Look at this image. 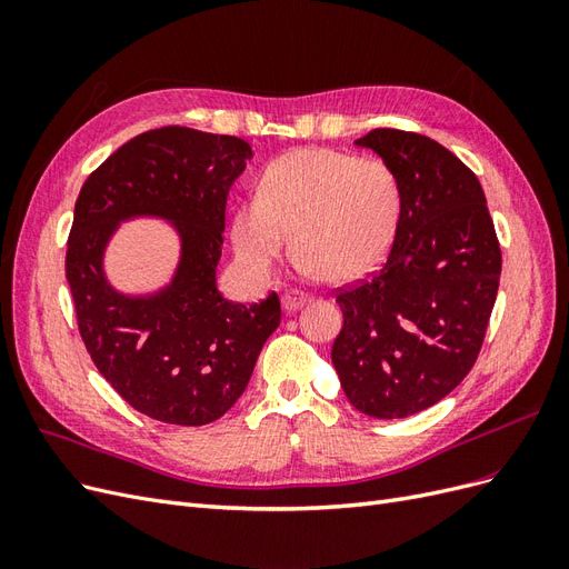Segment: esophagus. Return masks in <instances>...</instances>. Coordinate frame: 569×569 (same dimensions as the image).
Wrapping results in <instances>:
<instances>
[{
	"instance_id": "obj_1",
	"label": "esophagus",
	"mask_w": 569,
	"mask_h": 569,
	"mask_svg": "<svg viewBox=\"0 0 569 569\" xmlns=\"http://www.w3.org/2000/svg\"><path fill=\"white\" fill-rule=\"evenodd\" d=\"M308 301H311V297L303 295V291L289 289V291H284V297H282V308H284L287 313H295V311H299L301 306H306Z\"/></svg>"
}]
</instances>
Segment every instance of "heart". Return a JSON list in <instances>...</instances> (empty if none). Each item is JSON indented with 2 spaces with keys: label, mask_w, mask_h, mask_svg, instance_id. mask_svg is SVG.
<instances>
[{
  "label": "heart",
  "mask_w": 569,
  "mask_h": 569,
  "mask_svg": "<svg viewBox=\"0 0 569 569\" xmlns=\"http://www.w3.org/2000/svg\"><path fill=\"white\" fill-rule=\"evenodd\" d=\"M399 218L401 187L385 161L306 147L263 170L258 197L237 206L230 237L253 274H268L295 234L301 274L349 282L385 261Z\"/></svg>",
  "instance_id": "b5f03b06"
}]
</instances>
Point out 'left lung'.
<instances>
[{"mask_svg":"<svg viewBox=\"0 0 569 569\" xmlns=\"http://www.w3.org/2000/svg\"><path fill=\"white\" fill-rule=\"evenodd\" d=\"M401 187L385 266L339 291L332 366L351 406L396 420L439 403L475 366L501 280L487 197L456 153L418 132L380 128L353 142Z\"/></svg>","mask_w":569,"mask_h":569,"instance_id":"left-lung-1","label":"left lung"}]
</instances>
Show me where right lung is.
<instances>
[{"label":"right lung","instance_id":"1","mask_svg":"<svg viewBox=\"0 0 569 569\" xmlns=\"http://www.w3.org/2000/svg\"><path fill=\"white\" fill-rule=\"evenodd\" d=\"M253 157L230 134L168 126L132 137L84 180L68 234L66 280L97 370L144 416L199 427L244 393L280 325V299L220 295L218 263L230 187ZM157 217L181 242L171 280L153 292L116 290L106 249L123 221Z\"/></svg>","mask_w":569,"mask_h":569}]
</instances>
